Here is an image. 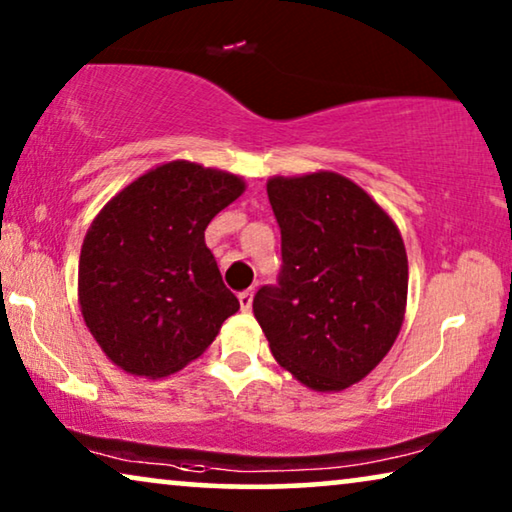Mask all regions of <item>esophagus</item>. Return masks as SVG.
<instances>
[{"instance_id":"esophagus-1","label":"esophagus","mask_w":512,"mask_h":512,"mask_svg":"<svg viewBox=\"0 0 512 512\" xmlns=\"http://www.w3.org/2000/svg\"><path fill=\"white\" fill-rule=\"evenodd\" d=\"M237 300H240V307L244 312L249 310L251 307V303H254V289H247V291H242L240 296H237Z\"/></svg>"}]
</instances>
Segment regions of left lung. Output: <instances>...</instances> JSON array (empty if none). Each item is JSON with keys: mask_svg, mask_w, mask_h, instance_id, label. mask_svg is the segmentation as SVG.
Masks as SVG:
<instances>
[{"mask_svg": "<svg viewBox=\"0 0 512 512\" xmlns=\"http://www.w3.org/2000/svg\"><path fill=\"white\" fill-rule=\"evenodd\" d=\"M282 230L277 286H261L254 317L282 368L314 391H342L380 363L408 303V256L391 216L335 172L272 177Z\"/></svg>", "mask_w": 512, "mask_h": 512, "instance_id": "1", "label": "left lung"}]
</instances>
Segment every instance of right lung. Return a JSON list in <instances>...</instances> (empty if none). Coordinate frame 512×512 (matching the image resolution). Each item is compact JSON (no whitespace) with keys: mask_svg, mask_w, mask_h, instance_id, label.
Here are the masks:
<instances>
[{"mask_svg":"<svg viewBox=\"0 0 512 512\" xmlns=\"http://www.w3.org/2000/svg\"><path fill=\"white\" fill-rule=\"evenodd\" d=\"M242 193L237 174L172 160L125 186L90 223L79 258L81 314L125 373H177L240 310L205 228Z\"/></svg>","mask_w":512,"mask_h":512,"instance_id":"obj_1","label":"right lung"}]
</instances>
